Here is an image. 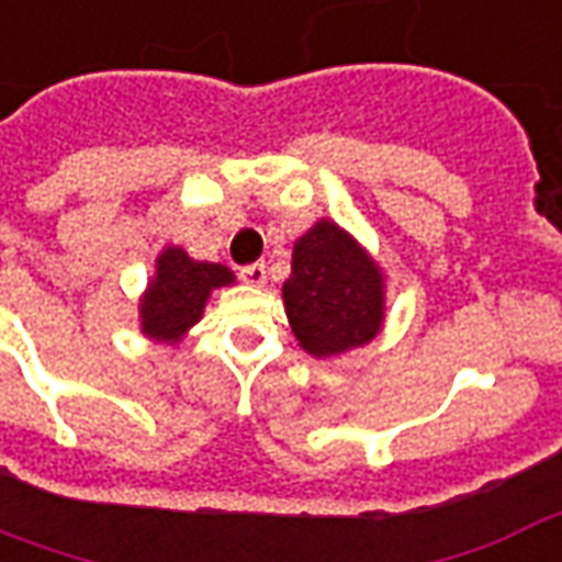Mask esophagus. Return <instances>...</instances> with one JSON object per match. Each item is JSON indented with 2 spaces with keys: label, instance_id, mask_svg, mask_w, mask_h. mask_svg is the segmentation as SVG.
Returning a JSON list of instances; mask_svg holds the SVG:
<instances>
[{
  "label": "esophagus",
  "instance_id": "34e87169",
  "mask_svg": "<svg viewBox=\"0 0 562 562\" xmlns=\"http://www.w3.org/2000/svg\"><path fill=\"white\" fill-rule=\"evenodd\" d=\"M240 280L249 282V285H265V280H268V268H265V261L244 265V268H240Z\"/></svg>",
  "mask_w": 562,
  "mask_h": 562
}]
</instances>
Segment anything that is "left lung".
<instances>
[{"label":"left lung","instance_id":"8db88e82","mask_svg":"<svg viewBox=\"0 0 562 562\" xmlns=\"http://www.w3.org/2000/svg\"><path fill=\"white\" fill-rule=\"evenodd\" d=\"M282 301L294 336L313 357L366 345L384 318L375 261L327 220L294 244L292 277L282 285Z\"/></svg>","mask_w":562,"mask_h":562}]
</instances>
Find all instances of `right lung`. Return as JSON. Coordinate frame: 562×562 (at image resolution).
<instances>
[{
  "label": "right lung",
  "mask_w": 562,
  "mask_h": 562,
  "mask_svg": "<svg viewBox=\"0 0 562 562\" xmlns=\"http://www.w3.org/2000/svg\"><path fill=\"white\" fill-rule=\"evenodd\" d=\"M235 280L232 270L193 261L184 249L169 247L157 259V277L143 297V330L154 339H178L202 318L211 289Z\"/></svg>",
  "instance_id": "add662e5"
}]
</instances>
